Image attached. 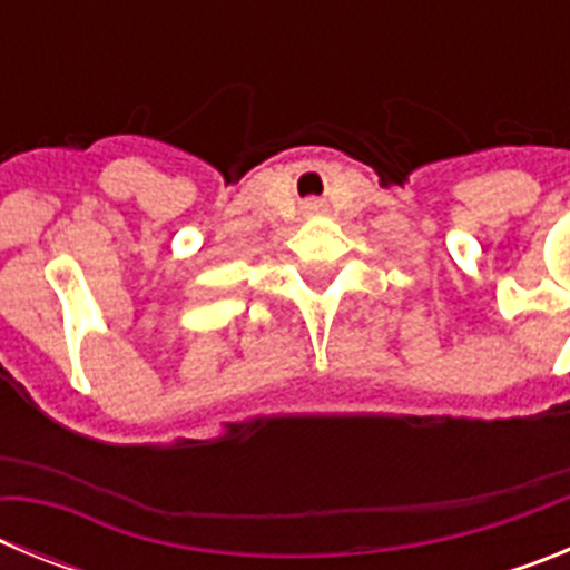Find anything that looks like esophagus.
<instances>
[{
  "mask_svg": "<svg viewBox=\"0 0 570 570\" xmlns=\"http://www.w3.org/2000/svg\"><path fill=\"white\" fill-rule=\"evenodd\" d=\"M308 208H320V203H308Z\"/></svg>",
  "mask_w": 570,
  "mask_h": 570,
  "instance_id": "obj_1",
  "label": "esophagus"
}]
</instances>
